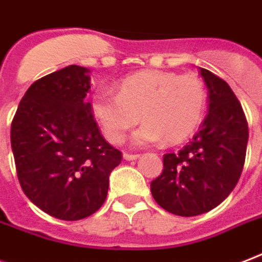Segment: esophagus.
I'll list each match as a JSON object with an SVG mask.
<instances>
[{"instance_id":"esophagus-1","label":"esophagus","mask_w":262,"mask_h":262,"mask_svg":"<svg viewBox=\"0 0 262 262\" xmlns=\"http://www.w3.org/2000/svg\"><path fill=\"white\" fill-rule=\"evenodd\" d=\"M139 157H140L139 154H127V152L123 154V159H126V161H136Z\"/></svg>"}]
</instances>
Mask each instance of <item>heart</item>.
Instances as JSON below:
<instances>
[{
	"label": "heart",
	"instance_id": "b5f03b06",
	"mask_svg": "<svg viewBox=\"0 0 262 262\" xmlns=\"http://www.w3.org/2000/svg\"><path fill=\"white\" fill-rule=\"evenodd\" d=\"M205 105L206 89L196 75L162 70L132 74L118 93L100 88L91 100L92 113L111 143H121L140 118L144 121L132 136L135 145L184 141L199 126Z\"/></svg>",
	"mask_w": 262,
	"mask_h": 262
}]
</instances>
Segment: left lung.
Masks as SVG:
<instances>
[{
  "label": "left lung",
  "instance_id": "8db88e82",
  "mask_svg": "<svg viewBox=\"0 0 262 262\" xmlns=\"http://www.w3.org/2000/svg\"><path fill=\"white\" fill-rule=\"evenodd\" d=\"M201 70L209 108L193 139L163 157V171L151 183L155 202L169 213L193 217L210 211L232 192L242 174L249 127L242 105L224 79Z\"/></svg>",
  "mask_w": 262,
  "mask_h": 262
}]
</instances>
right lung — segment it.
<instances>
[{"label":"right lung","mask_w":262,"mask_h":262,"mask_svg":"<svg viewBox=\"0 0 262 262\" xmlns=\"http://www.w3.org/2000/svg\"><path fill=\"white\" fill-rule=\"evenodd\" d=\"M91 70L69 66L27 89L11 126L17 179L30 201L52 217L85 219L104 203L122 155L99 132Z\"/></svg>","instance_id":"add662e5"}]
</instances>
